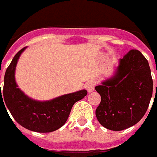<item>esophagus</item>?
<instances>
[{"label":"esophagus","instance_id":"obj_1","mask_svg":"<svg viewBox=\"0 0 157 157\" xmlns=\"http://www.w3.org/2000/svg\"><path fill=\"white\" fill-rule=\"evenodd\" d=\"M94 86H95V83L94 81H89L86 84V89L87 90L89 93H91L93 92L94 90Z\"/></svg>","mask_w":157,"mask_h":157}]
</instances>
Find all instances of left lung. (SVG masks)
<instances>
[{
	"label": "left lung",
	"mask_w": 157,
	"mask_h": 157,
	"mask_svg": "<svg viewBox=\"0 0 157 157\" xmlns=\"http://www.w3.org/2000/svg\"><path fill=\"white\" fill-rule=\"evenodd\" d=\"M95 90L101 96L96 117L103 127L119 131L133 126L145 115L152 96L148 62L139 50H129L120 59L114 76Z\"/></svg>",
	"instance_id": "1"
}]
</instances>
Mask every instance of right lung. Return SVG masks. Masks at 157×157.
I'll return each instance as SVG.
<instances>
[{
  "mask_svg": "<svg viewBox=\"0 0 157 157\" xmlns=\"http://www.w3.org/2000/svg\"><path fill=\"white\" fill-rule=\"evenodd\" d=\"M25 49L15 54L6 69L0 99H4L13 119L23 127L39 133L53 132L66 123L74 103L86 96L87 91L82 90L44 102L29 98L18 88L14 78L17 62Z\"/></svg>",
  "mask_w": 157,
  "mask_h": 157,
  "instance_id": "right-lung-1",
  "label": "right lung"
}]
</instances>
